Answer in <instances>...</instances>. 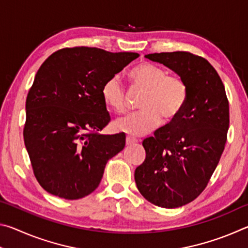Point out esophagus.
Returning a JSON list of instances; mask_svg holds the SVG:
<instances>
[{
	"label": "esophagus",
	"mask_w": 248,
	"mask_h": 248,
	"mask_svg": "<svg viewBox=\"0 0 248 248\" xmlns=\"http://www.w3.org/2000/svg\"><path fill=\"white\" fill-rule=\"evenodd\" d=\"M138 140L136 139V138H132L130 136H127V138H125V143H127V145H131V144H134L137 143Z\"/></svg>",
	"instance_id": "34e87169"
}]
</instances>
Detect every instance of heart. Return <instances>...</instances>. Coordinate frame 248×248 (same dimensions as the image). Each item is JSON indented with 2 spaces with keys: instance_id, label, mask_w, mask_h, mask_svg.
<instances>
[{
  "instance_id": "heart-1",
  "label": "heart",
  "mask_w": 248,
  "mask_h": 248,
  "mask_svg": "<svg viewBox=\"0 0 248 248\" xmlns=\"http://www.w3.org/2000/svg\"><path fill=\"white\" fill-rule=\"evenodd\" d=\"M129 75L133 86L144 91L140 102L143 109L119 119L117 129L136 137L144 136L161 124L162 117L170 121L182 114L189 97L188 85L182 78L167 74L166 70L149 62L134 66ZM102 97L105 105L115 112L123 114L127 110L125 90L117 75L105 81Z\"/></svg>"
}]
</instances>
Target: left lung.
Wrapping results in <instances>:
<instances>
[{"mask_svg": "<svg viewBox=\"0 0 248 248\" xmlns=\"http://www.w3.org/2000/svg\"><path fill=\"white\" fill-rule=\"evenodd\" d=\"M187 83L189 97L177 118L142 142L145 159L134 171L140 194L161 208L191 202L207 187L228 139L229 100L204 58L188 51L146 54Z\"/></svg>", "mask_w": 248, "mask_h": 248, "instance_id": "8db88e82", "label": "left lung"}]
</instances>
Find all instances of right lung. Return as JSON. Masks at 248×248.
I'll return each instance as SVG.
<instances>
[{
    "label": "right lung",
    "instance_id": "1",
    "mask_svg": "<svg viewBox=\"0 0 248 248\" xmlns=\"http://www.w3.org/2000/svg\"><path fill=\"white\" fill-rule=\"evenodd\" d=\"M138 57L73 47L41 64L26 98L24 142L33 175L49 194L68 200L90 195L108 159L124 148V133L99 134L110 121L102 86Z\"/></svg>",
    "mask_w": 248,
    "mask_h": 248
}]
</instances>
